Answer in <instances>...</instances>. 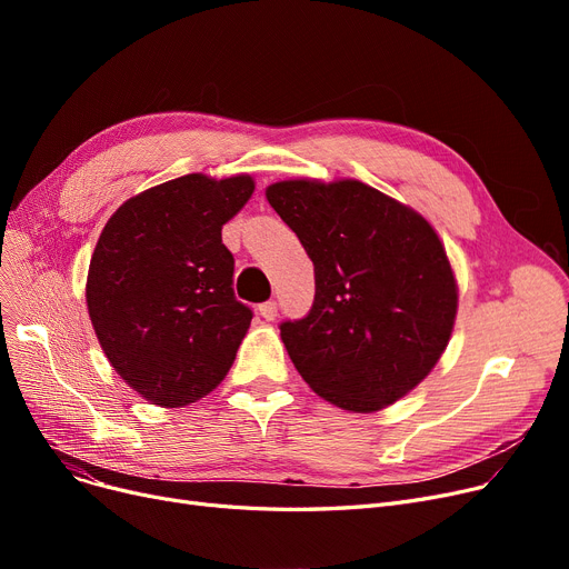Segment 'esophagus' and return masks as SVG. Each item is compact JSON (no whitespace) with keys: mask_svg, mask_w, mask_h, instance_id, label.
<instances>
[{"mask_svg":"<svg viewBox=\"0 0 569 569\" xmlns=\"http://www.w3.org/2000/svg\"><path fill=\"white\" fill-rule=\"evenodd\" d=\"M258 311H260V316H262L264 320H274V318H277V302H274V300L262 302V305L258 307Z\"/></svg>","mask_w":569,"mask_h":569,"instance_id":"esophagus-1","label":"esophagus"}]
</instances>
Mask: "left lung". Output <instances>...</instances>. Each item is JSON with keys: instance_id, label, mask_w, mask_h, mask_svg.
Listing matches in <instances>:
<instances>
[{"instance_id": "1", "label": "left lung", "mask_w": 569, "mask_h": 569, "mask_svg": "<svg viewBox=\"0 0 569 569\" xmlns=\"http://www.w3.org/2000/svg\"><path fill=\"white\" fill-rule=\"evenodd\" d=\"M269 204L313 262L307 318L281 339L311 390L343 410L403 399L450 343L459 288L433 226L357 179H283Z\"/></svg>"}]
</instances>
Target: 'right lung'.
<instances>
[{
    "label": "right lung",
    "mask_w": 569,
    "mask_h": 569,
    "mask_svg": "<svg viewBox=\"0 0 569 569\" xmlns=\"http://www.w3.org/2000/svg\"><path fill=\"white\" fill-rule=\"evenodd\" d=\"M253 189L251 174L177 177L129 198L99 237L89 320L112 369L149 403L189 406L234 362L253 313L234 300L221 228Z\"/></svg>",
    "instance_id": "1"
}]
</instances>
